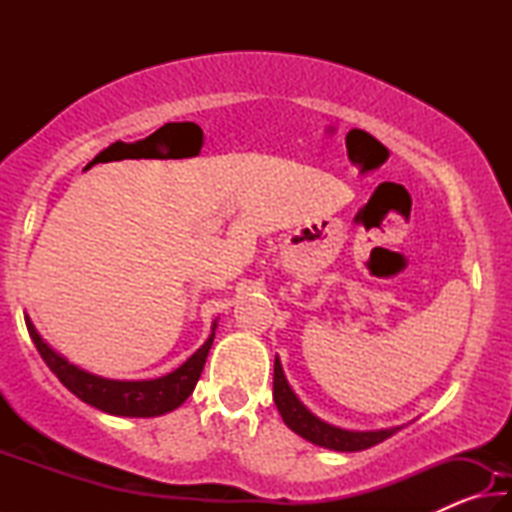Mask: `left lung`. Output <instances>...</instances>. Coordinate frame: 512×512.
I'll return each instance as SVG.
<instances>
[{
  "label": "left lung",
  "instance_id": "1",
  "mask_svg": "<svg viewBox=\"0 0 512 512\" xmlns=\"http://www.w3.org/2000/svg\"><path fill=\"white\" fill-rule=\"evenodd\" d=\"M273 400L284 424H287L291 431H296L298 436L309 440V443L325 449H334V452H361V449L377 445L381 440L391 438L393 433L400 431V427L377 431H348L316 418V415L298 400V395L291 391L289 381L284 377L282 363L277 357L273 372Z\"/></svg>",
  "mask_w": 512,
  "mask_h": 512
}]
</instances>
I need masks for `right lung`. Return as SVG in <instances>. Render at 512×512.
<instances>
[{"label":"right lung","mask_w":512,"mask_h":512,"mask_svg":"<svg viewBox=\"0 0 512 512\" xmlns=\"http://www.w3.org/2000/svg\"><path fill=\"white\" fill-rule=\"evenodd\" d=\"M24 320H27L29 336L31 341L36 343L42 361H45L49 370L60 379V384L69 388V391L85 404L94 406V409L110 415H124V418H155V415H164L178 409V406L194 393L196 381L201 377L205 366L207 352H210L214 343L216 329L214 320L212 334L207 336V341L183 363V366L169 372V375L142 381H119L92 375V372L69 363L65 357H60L54 348H49L45 339L38 334V329L33 327L29 316H24Z\"/></svg>","instance_id":"1"}]
</instances>
